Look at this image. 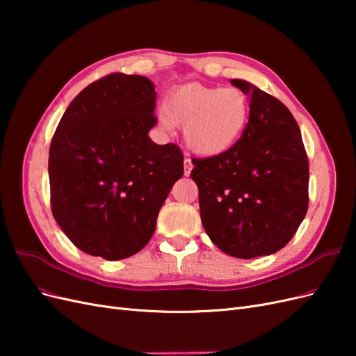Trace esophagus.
Returning a JSON list of instances; mask_svg holds the SVG:
<instances>
[{
  "label": "esophagus",
  "mask_w": 356,
  "mask_h": 356,
  "mask_svg": "<svg viewBox=\"0 0 356 356\" xmlns=\"http://www.w3.org/2000/svg\"><path fill=\"white\" fill-rule=\"evenodd\" d=\"M191 169H193V163H191V160L187 157V159L184 160V175H186V177L190 175Z\"/></svg>",
  "instance_id": "1"
}]
</instances>
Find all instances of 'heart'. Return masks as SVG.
<instances>
[{
	"label": "heart",
	"mask_w": 356,
	"mask_h": 356,
	"mask_svg": "<svg viewBox=\"0 0 356 356\" xmlns=\"http://www.w3.org/2000/svg\"><path fill=\"white\" fill-rule=\"evenodd\" d=\"M251 99L238 88H212L188 83L172 90L159 113V123L170 131L184 126L186 144L202 157L227 153L250 123Z\"/></svg>",
	"instance_id": "obj_1"
}]
</instances>
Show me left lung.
<instances>
[{
	"label": "left lung",
	"instance_id": "8db88e82",
	"mask_svg": "<svg viewBox=\"0 0 356 356\" xmlns=\"http://www.w3.org/2000/svg\"><path fill=\"white\" fill-rule=\"evenodd\" d=\"M251 95L245 134L227 153L193 160L200 218L225 254L254 258L293 239L309 207V160L293 114L257 86L232 80Z\"/></svg>",
	"mask_w": 356,
	"mask_h": 356
}]
</instances>
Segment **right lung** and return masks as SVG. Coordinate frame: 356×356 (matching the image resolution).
<instances>
[{
	"label": "right lung",
	"instance_id": "add662e5",
	"mask_svg": "<svg viewBox=\"0 0 356 356\" xmlns=\"http://www.w3.org/2000/svg\"><path fill=\"white\" fill-rule=\"evenodd\" d=\"M154 108L152 81L114 72L83 89L60 118L49 152L51 212L86 254L115 261L141 251L184 175L179 147L148 136Z\"/></svg>",
	"mask_w": 356,
	"mask_h": 356
}]
</instances>
